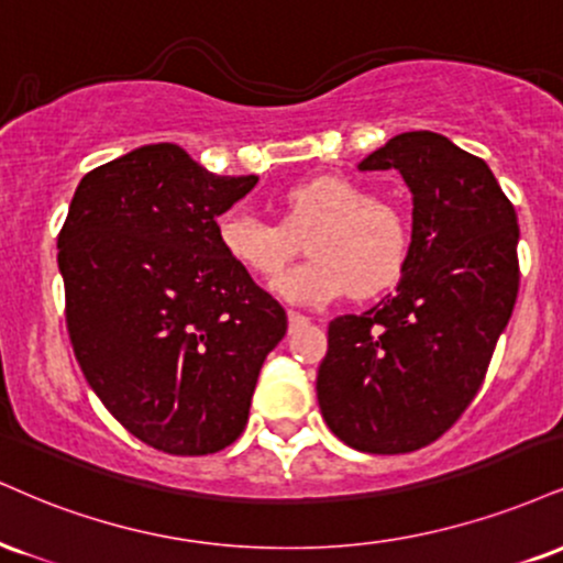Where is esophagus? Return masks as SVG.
I'll use <instances>...</instances> for the list:
<instances>
[{
	"instance_id": "obj_1",
	"label": "esophagus",
	"mask_w": 563,
	"mask_h": 563,
	"mask_svg": "<svg viewBox=\"0 0 563 563\" xmlns=\"http://www.w3.org/2000/svg\"><path fill=\"white\" fill-rule=\"evenodd\" d=\"M307 322H309V317L299 314V311H288V324H290V330L301 328V324H307Z\"/></svg>"
}]
</instances>
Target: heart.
<instances>
[{
	"mask_svg": "<svg viewBox=\"0 0 563 563\" xmlns=\"http://www.w3.org/2000/svg\"><path fill=\"white\" fill-rule=\"evenodd\" d=\"M283 224L287 228L235 207L217 220V241L246 273L273 277L294 254L288 233L314 225L303 243L311 260L273 283L280 299L301 307L330 303L349 290L377 294L401 275L409 254V228L401 212L341 175H317L290 188Z\"/></svg>",
	"mask_w": 563,
	"mask_h": 563,
	"instance_id": "1",
	"label": "heart"
}]
</instances>
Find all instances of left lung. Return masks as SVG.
Listing matches in <instances>:
<instances>
[{
    "instance_id": "obj_1",
    "label": "left lung",
    "mask_w": 563,
    "mask_h": 563,
    "mask_svg": "<svg viewBox=\"0 0 563 563\" xmlns=\"http://www.w3.org/2000/svg\"><path fill=\"white\" fill-rule=\"evenodd\" d=\"M358 170L401 173L411 243L396 294L330 322L317 401L351 449L409 453L485 380L519 294L517 212L483 159L432 131L393 135Z\"/></svg>"
}]
</instances>
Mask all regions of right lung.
Here are the masks:
<instances>
[{
    "label": "right lung",
    "instance_id": "right-lung-1",
    "mask_svg": "<svg viewBox=\"0 0 563 563\" xmlns=\"http://www.w3.org/2000/svg\"><path fill=\"white\" fill-rule=\"evenodd\" d=\"M256 180L148 144L86 173L59 230L80 369L131 435L173 456L241 435L264 358L288 330L286 309L217 241V217Z\"/></svg>",
    "mask_w": 563,
    "mask_h": 563
}]
</instances>
